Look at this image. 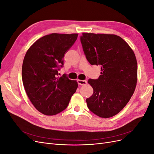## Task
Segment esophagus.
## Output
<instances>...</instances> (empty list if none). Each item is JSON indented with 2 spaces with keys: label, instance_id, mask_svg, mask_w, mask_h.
Segmentation results:
<instances>
[{
  "label": "esophagus",
  "instance_id": "1",
  "mask_svg": "<svg viewBox=\"0 0 154 154\" xmlns=\"http://www.w3.org/2000/svg\"><path fill=\"white\" fill-rule=\"evenodd\" d=\"M78 83L80 85H86L87 82L86 80H78Z\"/></svg>",
  "mask_w": 154,
  "mask_h": 154
}]
</instances>
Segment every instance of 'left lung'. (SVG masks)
<instances>
[{"instance_id": "obj_1", "label": "left lung", "mask_w": 154, "mask_h": 154, "mask_svg": "<svg viewBox=\"0 0 154 154\" xmlns=\"http://www.w3.org/2000/svg\"><path fill=\"white\" fill-rule=\"evenodd\" d=\"M83 52L91 65L101 67V75L88 83L94 90L86 100L88 108L101 118L118 114L133 95L137 83V63L128 44L115 35L83 33Z\"/></svg>"}]
</instances>
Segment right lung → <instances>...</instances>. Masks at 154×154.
<instances>
[{
	"label": "right lung",
	"instance_id": "obj_1",
	"mask_svg": "<svg viewBox=\"0 0 154 154\" xmlns=\"http://www.w3.org/2000/svg\"><path fill=\"white\" fill-rule=\"evenodd\" d=\"M78 34L52 33L42 37L27 50L22 77L26 94L41 113L55 115L66 109L78 88L66 74L58 77L64 54L75 42Z\"/></svg>",
	"mask_w": 154,
	"mask_h": 154
}]
</instances>
